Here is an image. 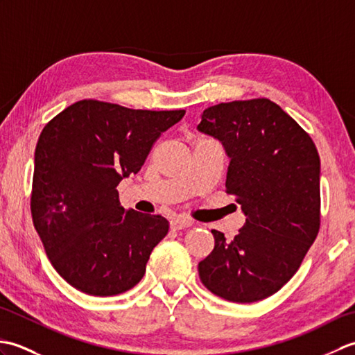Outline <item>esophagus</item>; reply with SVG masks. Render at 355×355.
<instances>
[{"label": "esophagus", "mask_w": 355, "mask_h": 355, "mask_svg": "<svg viewBox=\"0 0 355 355\" xmlns=\"http://www.w3.org/2000/svg\"><path fill=\"white\" fill-rule=\"evenodd\" d=\"M193 223L191 220H186V218H173V220L171 221V229L173 230H183V229H187L191 227Z\"/></svg>", "instance_id": "esophagus-1"}]
</instances>
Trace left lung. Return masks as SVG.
I'll list each match as a JSON object with an SVG mask.
<instances>
[{"instance_id":"left-lung-1","label":"left lung","mask_w":355,"mask_h":355,"mask_svg":"<svg viewBox=\"0 0 355 355\" xmlns=\"http://www.w3.org/2000/svg\"><path fill=\"white\" fill-rule=\"evenodd\" d=\"M197 130L223 143L230 158L225 192L236 195L247 216L232 241L212 230L215 247L198 263L200 279L230 302H258L290 281L318 236L319 153L268 99L214 105Z\"/></svg>"}]
</instances>
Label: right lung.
I'll return each mask as SVG.
<instances>
[{
  "instance_id": "right-lung-1",
  "label": "right lung",
  "mask_w": 355,
  "mask_h": 355,
  "mask_svg": "<svg viewBox=\"0 0 355 355\" xmlns=\"http://www.w3.org/2000/svg\"><path fill=\"white\" fill-rule=\"evenodd\" d=\"M184 110H130L93 99L44 126L35 150L32 218L51 266L92 296L137 285L169 223L120 206L117 186L137 173Z\"/></svg>"
}]
</instances>
